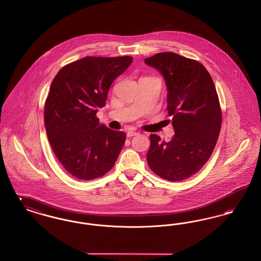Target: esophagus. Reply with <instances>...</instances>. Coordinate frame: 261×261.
Here are the masks:
<instances>
[{
	"label": "esophagus",
	"instance_id": "34e87169",
	"mask_svg": "<svg viewBox=\"0 0 261 261\" xmlns=\"http://www.w3.org/2000/svg\"><path fill=\"white\" fill-rule=\"evenodd\" d=\"M136 135H138V132H136V131H132V130H130V131H128V132H127V137H133L136 136Z\"/></svg>",
	"mask_w": 261,
	"mask_h": 261
}]
</instances>
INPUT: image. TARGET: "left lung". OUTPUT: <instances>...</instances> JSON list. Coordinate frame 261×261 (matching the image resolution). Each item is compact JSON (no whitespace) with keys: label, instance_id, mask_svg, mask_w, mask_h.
Returning a JSON list of instances; mask_svg holds the SVG:
<instances>
[{"label":"left lung","instance_id":"8db88e82","mask_svg":"<svg viewBox=\"0 0 261 261\" xmlns=\"http://www.w3.org/2000/svg\"><path fill=\"white\" fill-rule=\"evenodd\" d=\"M145 63L165 80L175 132L169 142L150 134L148 164L163 179L181 181L199 171L216 145L222 122L217 92L211 74L197 61L160 53Z\"/></svg>","mask_w":261,"mask_h":261}]
</instances>
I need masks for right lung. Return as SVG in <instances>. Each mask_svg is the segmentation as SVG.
<instances>
[{
	"label": "right lung",
	"instance_id": "add662e5",
	"mask_svg": "<svg viewBox=\"0 0 261 261\" xmlns=\"http://www.w3.org/2000/svg\"><path fill=\"white\" fill-rule=\"evenodd\" d=\"M132 57H86L56 75L45 102V127L50 147L65 170L80 180L110 171L126 135L99 124L96 113L106 106L112 82Z\"/></svg>",
	"mask_w": 261,
	"mask_h": 261
}]
</instances>
